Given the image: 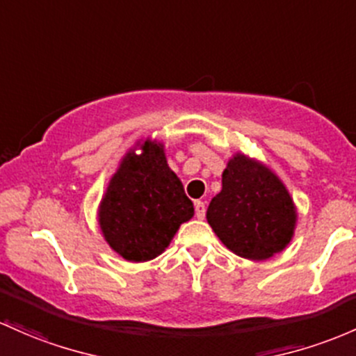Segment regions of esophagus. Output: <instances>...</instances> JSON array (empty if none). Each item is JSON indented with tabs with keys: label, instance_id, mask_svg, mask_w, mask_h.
<instances>
[{
	"label": "esophagus",
	"instance_id": "obj_1",
	"mask_svg": "<svg viewBox=\"0 0 356 356\" xmlns=\"http://www.w3.org/2000/svg\"><path fill=\"white\" fill-rule=\"evenodd\" d=\"M194 209H196V218L197 220H204L206 216V204L202 201L194 202Z\"/></svg>",
	"mask_w": 356,
	"mask_h": 356
}]
</instances>
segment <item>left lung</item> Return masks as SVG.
<instances>
[{
  "label": "left lung",
  "instance_id": "left-lung-1",
  "mask_svg": "<svg viewBox=\"0 0 356 356\" xmlns=\"http://www.w3.org/2000/svg\"><path fill=\"white\" fill-rule=\"evenodd\" d=\"M221 182L206 218L222 245L248 260L282 252L294 236L298 211L279 175L238 152L226 163Z\"/></svg>",
  "mask_w": 356,
  "mask_h": 356
}]
</instances>
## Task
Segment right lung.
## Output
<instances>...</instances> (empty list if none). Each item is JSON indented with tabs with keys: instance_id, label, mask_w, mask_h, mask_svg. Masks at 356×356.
<instances>
[{
	"instance_id": "add662e5",
	"label": "right lung",
	"mask_w": 356,
	"mask_h": 356,
	"mask_svg": "<svg viewBox=\"0 0 356 356\" xmlns=\"http://www.w3.org/2000/svg\"><path fill=\"white\" fill-rule=\"evenodd\" d=\"M193 216V201L170 170L163 143L150 138L136 142L121 159L97 208L106 243L136 264L159 257Z\"/></svg>"
}]
</instances>
